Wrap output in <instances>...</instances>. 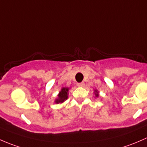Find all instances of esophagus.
<instances>
[{
	"instance_id": "1",
	"label": "esophagus",
	"mask_w": 147,
	"mask_h": 147,
	"mask_svg": "<svg viewBox=\"0 0 147 147\" xmlns=\"http://www.w3.org/2000/svg\"><path fill=\"white\" fill-rule=\"evenodd\" d=\"M85 84L84 82H81V83H78V84H77V86H78V87H84Z\"/></svg>"
}]
</instances>
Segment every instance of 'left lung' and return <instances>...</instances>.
<instances>
[{"instance_id":"obj_1","label":"left lung","mask_w":147,"mask_h":147,"mask_svg":"<svg viewBox=\"0 0 147 147\" xmlns=\"http://www.w3.org/2000/svg\"><path fill=\"white\" fill-rule=\"evenodd\" d=\"M96 93H95V95H96V97H98V92H97V90H96Z\"/></svg>"}]
</instances>
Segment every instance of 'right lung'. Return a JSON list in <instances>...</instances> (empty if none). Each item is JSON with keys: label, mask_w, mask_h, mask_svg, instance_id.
Masks as SVG:
<instances>
[{"label": "right lung", "mask_w": 147, "mask_h": 147, "mask_svg": "<svg viewBox=\"0 0 147 147\" xmlns=\"http://www.w3.org/2000/svg\"><path fill=\"white\" fill-rule=\"evenodd\" d=\"M68 90H69V88H63L61 89V92L59 94V98L56 100L55 102L57 103H59V102H63L65 100H66L68 98Z\"/></svg>", "instance_id": "add662e5"}]
</instances>
